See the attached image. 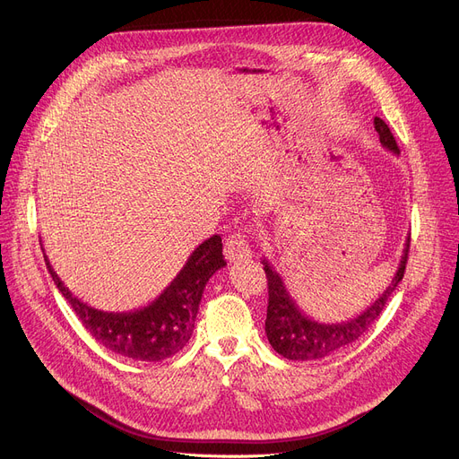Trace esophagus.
<instances>
[{"instance_id":"34e87169","label":"esophagus","mask_w":459,"mask_h":459,"mask_svg":"<svg viewBox=\"0 0 459 459\" xmlns=\"http://www.w3.org/2000/svg\"><path fill=\"white\" fill-rule=\"evenodd\" d=\"M225 255L229 262H239L251 258V246L242 234H232L225 242Z\"/></svg>"}]
</instances>
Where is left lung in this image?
I'll return each instance as SVG.
<instances>
[{
	"label": "left lung",
	"instance_id": "obj_1",
	"mask_svg": "<svg viewBox=\"0 0 459 459\" xmlns=\"http://www.w3.org/2000/svg\"><path fill=\"white\" fill-rule=\"evenodd\" d=\"M374 128L379 134V143L383 147L391 151L393 154H400L396 139L391 134L389 126L385 125V120L376 117ZM409 242H411V238L407 236L398 270L393 281L389 282V286L383 290V294H379L377 299L355 318L348 322H334V324L318 322L315 318L307 316L305 312L298 307L290 292L286 290L282 277L275 272V268L266 258H262L264 272H266V277H268L270 298H268L266 334L272 348L284 359L315 360V359H324L334 351L346 348L357 339H360V336H363L370 329V325L377 320L385 303L389 301L391 294L396 290L398 282L403 279Z\"/></svg>",
	"mask_w": 459,
	"mask_h": 459
}]
</instances>
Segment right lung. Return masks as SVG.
Listing matches in <instances>:
<instances>
[{
  "label": "right lung",
  "instance_id": "obj_1",
  "mask_svg": "<svg viewBox=\"0 0 459 459\" xmlns=\"http://www.w3.org/2000/svg\"><path fill=\"white\" fill-rule=\"evenodd\" d=\"M40 249L44 253L42 244ZM44 262L59 292L96 342L118 355L147 363L171 357L187 344L195 329L206 282L217 270L227 266L221 238L213 234L189 255L178 275L152 303L130 312H106L72 296L46 253Z\"/></svg>",
  "mask_w": 459,
  "mask_h": 459
}]
</instances>
